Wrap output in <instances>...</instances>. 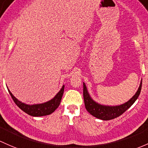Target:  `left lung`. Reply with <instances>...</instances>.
<instances>
[{
    "label": "left lung",
    "mask_w": 148,
    "mask_h": 148,
    "mask_svg": "<svg viewBox=\"0 0 148 148\" xmlns=\"http://www.w3.org/2000/svg\"><path fill=\"white\" fill-rule=\"evenodd\" d=\"M83 85L84 100L85 107L87 111L97 119L103 120V121H108V120L114 119L119 117L134 103L140 94L141 88H142V80L138 87V91L134 96L125 103L119 106H106L96 102L93 100L90 94H88L84 82H83Z\"/></svg>",
    "instance_id": "left-lung-1"
}]
</instances>
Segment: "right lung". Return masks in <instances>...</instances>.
Returning a JSON list of instances; mask_svg holds the SVG:
<instances>
[{"mask_svg":"<svg viewBox=\"0 0 148 148\" xmlns=\"http://www.w3.org/2000/svg\"><path fill=\"white\" fill-rule=\"evenodd\" d=\"M9 91V94L11 96L12 100L15 103L17 106L20 108L25 112L27 113L29 116H34V117H39V116H47V115L51 114L57 109L60 106V102H61L62 97L64 94V85H63L60 91L56 94L52 99L48 101L43 103H38V104H26L24 103L21 102L18 99H17L12 94L10 91V90L8 88Z\"/></svg>","mask_w":148,"mask_h":148,"instance_id":"obj_1","label":"right lung"}]
</instances>
